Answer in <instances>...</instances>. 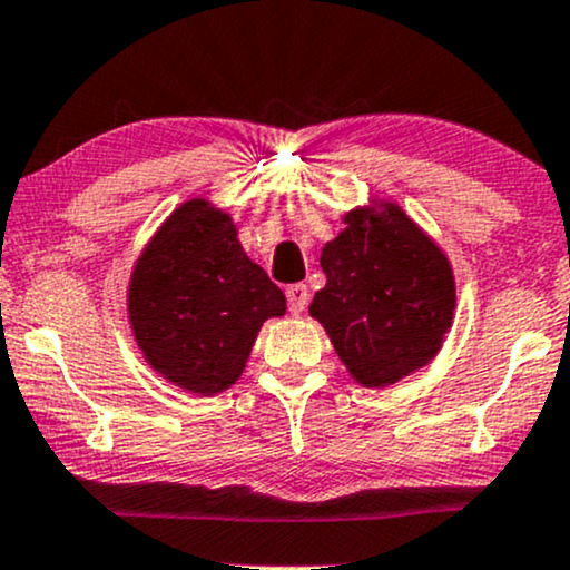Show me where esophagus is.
<instances>
[{
  "label": "esophagus",
  "instance_id": "1",
  "mask_svg": "<svg viewBox=\"0 0 570 570\" xmlns=\"http://www.w3.org/2000/svg\"><path fill=\"white\" fill-rule=\"evenodd\" d=\"M285 298H287V309H291V314H301L306 309V301H309V287L301 283L287 285Z\"/></svg>",
  "mask_w": 570,
  "mask_h": 570
}]
</instances>
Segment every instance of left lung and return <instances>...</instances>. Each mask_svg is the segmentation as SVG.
<instances>
[{
	"label": "left lung",
	"mask_w": 570,
	"mask_h": 570,
	"mask_svg": "<svg viewBox=\"0 0 570 570\" xmlns=\"http://www.w3.org/2000/svg\"><path fill=\"white\" fill-rule=\"evenodd\" d=\"M344 220L320 256L327 283L309 314L360 384L386 386L438 354L456 306L453 274L400 207L384 216L354 210Z\"/></svg>",
	"instance_id": "8db88e82"
}]
</instances>
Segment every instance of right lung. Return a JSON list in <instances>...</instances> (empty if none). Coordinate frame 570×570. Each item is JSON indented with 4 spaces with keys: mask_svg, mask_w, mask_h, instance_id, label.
<instances>
[{
    "mask_svg": "<svg viewBox=\"0 0 570 570\" xmlns=\"http://www.w3.org/2000/svg\"><path fill=\"white\" fill-rule=\"evenodd\" d=\"M283 312V291L245 256L229 216L203 199L165 220L132 272L138 346L154 371L197 394L232 386L264 320Z\"/></svg>",
    "mask_w": 570,
    "mask_h": 570,
    "instance_id": "right-lung-1",
    "label": "right lung"
}]
</instances>
